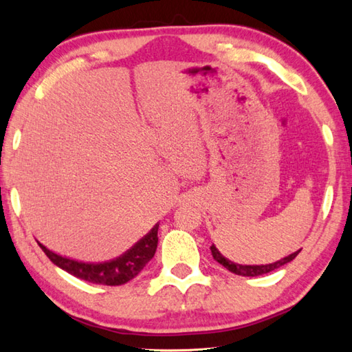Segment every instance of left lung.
Wrapping results in <instances>:
<instances>
[{"mask_svg": "<svg viewBox=\"0 0 352 352\" xmlns=\"http://www.w3.org/2000/svg\"><path fill=\"white\" fill-rule=\"evenodd\" d=\"M212 250V256L213 258L218 261V263H221L223 267H227L230 272H233L236 275H242V276H257V275H263V274H267V272H272L275 271V269H278L280 266L289 263V261L294 260L298 254H300V251H296L294 254H290V256L284 257L278 261H275V263H269V265H237V263H233V261L226 258L222 256V254L218 251V248H216L214 245L210 246Z\"/></svg>", "mask_w": 352, "mask_h": 352, "instance_id": "1", "label": "left lung"}]
</instances>
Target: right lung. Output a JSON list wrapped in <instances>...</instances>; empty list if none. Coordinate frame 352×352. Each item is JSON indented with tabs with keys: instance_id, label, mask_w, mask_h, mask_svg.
I'll return each mask as SVG.
<instances>
[{
	"instance_id": "obj_1",
	"label": "right lung",
	"mask_w": 352,
	"mask_h": 352,
	"mask_svg": "<svg viewBox=\"0 0 352 352\" xmlns=\"http://www.w3.org/2000/svg\"><path fill=\"white\" fill-rule=\"evenodd\" d=\"M157 231H159V226H155L124 256L106 261V263H81V261L58 256V254L45 248L42 243H39V246L52 263L80 280L94 284H104V286H121V284L133 280L154 257L157 242H159Z\"/></svg>"
}]
</instances>
